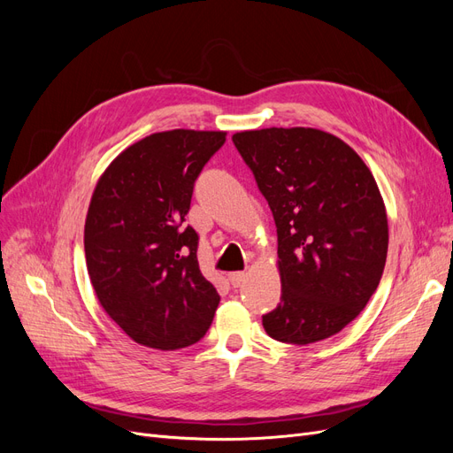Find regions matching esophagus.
<instances>
[{
    "label": "esophagus",
    "mask_w": 453,
    "mask_h": 453,
    "mask_svg": "<svg viewBox=\"0 0 453 453\" xmlns=\"http://www.w3.org/2000/svg\"><path fill=\"white\" fill-rule=\"evenodd\" d=\"M245 280V272H230L228 273V281L232 287H240Z\"/></svg>",
    "instance_id": "1"
}]
</instances>
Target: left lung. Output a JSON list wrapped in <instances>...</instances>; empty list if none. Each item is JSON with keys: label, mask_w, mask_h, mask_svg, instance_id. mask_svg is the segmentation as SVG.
<instances>
[{"label": "left lung", "mask_w": 453, "mask_h": 453, "mask_svg": "<svg viewBox=\"0 0 453 453\" xmlns=\"http://www.w3.org/2000/svg\"><path fill=\"white\" fill-rule=\"evenodd\" d=\"M278 228L281 298L265 331L306 346L340 333L378 289L388 215L372 173L336 135L265 128L232 135Z\"/></svg>", "instance_id": "left-lung-1"}]
</instances>
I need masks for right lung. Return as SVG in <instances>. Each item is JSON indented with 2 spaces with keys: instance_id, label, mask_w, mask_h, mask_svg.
Instances as JSON below:
<instances>
[{
  "instance_id": "obj_1",
  "label": "right lung",
  "mask_w": 453,
  "mask_h": 453,
  "mask_svg": "<svg viewBox=\"0 0 453 453\" xmlns=\"http://www.w3.org/2000/svg\"><path fill=\"white\" fill-rule=\"evenodd\" d=\"M225 132L150 134L109 164L90 200L85 257L102 308L138 344L193 346L219 296L198 266V234L185 225L195 183Z\"/></svg>"
}]
</instances>
